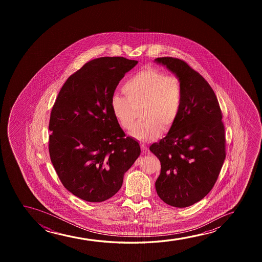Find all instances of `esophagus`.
<instances>
[{
    "label": "esophagus",
    "instance_id": "obj_1",
    "mask_svg": "<svg viewBox=\"0 0 262 262\" xmlns=\"http://www.w3.org/2000/svg\"><path fill=\"white\" fill-rule=\"evenodd\" d=\"M140 147H141V150L143 153H146L147 150V147L146 146V144L141 143L140 144Z\"/></svg>",
    "mask_w": 262,
    "mask_h": 262
}]
</instances>
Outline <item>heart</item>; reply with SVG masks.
I'll return each mask as SVG.
<instances>
[{"mask_svg": "<svg viewBox=\"0 0 262 262\" xmlns=\"http://www.w3.org/2000/svg\"><path fill=\"white\" fill-rule=\"evenodd\" d=\"M125 97L111 98V110L122 129H132L137 111L140 118L130 130V136L147 142L167 133L179 117L183 103V86L176 76H168L158 69L141 70L132 76L122 88Z\"/></svg>", "mask_w": 262, "mask_h": 262, "instance_id": "heart-1", "label": "heart"}]
</instances>
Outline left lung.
Masks as SVG:
<instances>
[{
	"mask_svg": "<svg viewBox=\"0 0 262 262\" xmlns=\"http://www.w3.org/2000/svg\"><path fill=\"white\" fill-rule=\"evenodd\" d=\"M181 80L183 103L179 117L167 135L149 149L161 163L156 190L162 201L186 208L212 190L226 158L222 112L208 81L186 61L155 59Z\"/></svg>",
	"mask_w": 262,
	"mask_h": 262,
	"instance_id": "obj_1",
	"label": "left lung"
}]
</instances>
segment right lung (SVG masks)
Segmentation results:
<instances>
[{
  "instance_id": "right-lung-1",
  "label": "right lung",
  "mask_w": 262,
  "mask_h": 262,
  "mask_svg": "<svg viewBox=\"0 0 262 262\" xmlns=\"http://www.w3.org/2000/svg\"><path fill=\"white\" fill-rule=\"evenodd\" d=\"M137 63L124 57L88 61L69 77L51 112V161L62 185L84 201L113 197L140 155L110 104L120 80Z\"/></svg>"
}]
</instances>
